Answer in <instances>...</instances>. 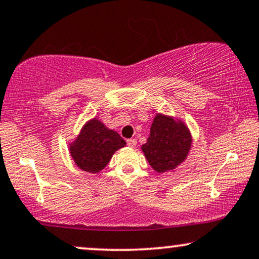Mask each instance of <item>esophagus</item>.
Listing matches in <instances>:
<instances>
[{
    "mask_svg": "<svg viewBox=\"0 0 259 259\" xmlns=\"http://www.w3.org/2000/svg\"><path fill=\"white\" fill-rule=\"evenodd\" d=\"M127 145H128L130 147H136L137 140L136 139H127Z\"/></svg>",
    "mask_w": 259,
    "mask_h": 259,
    "instance_id": "esophagus-1",
    "label": "esophagus"
}]
</instances>
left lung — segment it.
<instances>
[{
    "label": "left lung",
    "instance_id": "1",
    "mask_svg": "<svg viewBox=\"0 0 259 259\" xmlns=\"http://www.w3.org/2000/svg\"><path fill=\"white\" fill-rule=\"evenodd\" d=\"M190 146V132L182 121L157 114L142 150L153 170L160 174L180 165L187 158Z\"/></svg>",
    "mask_w": 259,
    "mask_h": 259
}]
</instances>
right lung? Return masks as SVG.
Segmentation results:
<instances>
[{"label":"right lung","instance_id":"add662e5","mask_svg":"<svg viewBox=\"0 0 259 259\" xmlns=\"http://www.w3.org/2000/svg\"><path fill=\"white\" fill-rule=\"evenodd\" d=\"M125 145L126 142L119 133L108 130L94 117L85 123L75 142L70 144V153L79 169L96 174L105 169L113 153Z\"/></svg>","mask_w":259,"mask_h":259}]
</instances>
